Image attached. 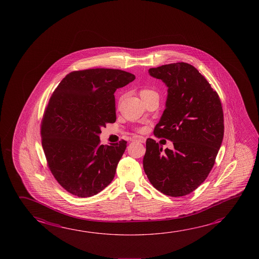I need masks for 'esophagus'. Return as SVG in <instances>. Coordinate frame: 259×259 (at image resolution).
Returning <instances> with one entry per match:
<instances>
[{"instance_id":"obj_1","label":"esophagus","mask_w":259,"mask_h":259,"mask_svg":"<svg viewBox=\"0 0 259 259\" xmlns=\"http://www.w3.org/2000/svg\"><path fill=\"white\" fill-rule=\"evenodd\" d=\"M133 141H136V142H139V143L144 144V143H145V138L143 137V136H135Z\"/></svg>"}]
</instances>
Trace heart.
Returning <instances> with one entry per match:
<instances>
[{
    "label": "heart",
    "mask_w": 259,
    "mask_h": 259,
    "mask_svg": "<svg viewBox=\"0 0 259 259\" xmlns=\"http://www.w3.org/2000/svg\"><path fill=\"white\" fill-rule=\"evenodd\" d=\"M153 91L152 90H150V89H143V90H141L140 95L141 98H143L144 96H146V95H148V94L152 93Z\"/></svg>",
    "instance_id": "heart-1"
}]
</instances>
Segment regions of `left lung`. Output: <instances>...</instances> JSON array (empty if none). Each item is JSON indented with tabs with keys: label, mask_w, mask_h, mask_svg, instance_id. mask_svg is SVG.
Here are the masks:
<instances>
[{
	"label": "left lung",
	"mask_w": 259,
	"mask_h": 259,
	"mask_svg": "<svg viewBox=\"0 0 259 259\" xmlns=\"http://www.w3.org/2000/svg\"><path fill=\"white\" fill-rule=\"evenodd\" d=\"M149 75L168 88L165 110L153 134L174 142L162 148L148 138L144 170L150 183L170 197L190 194L215 163L224 136L221 99L193 66L184 62L150 68Z\"/></svg>",
	"instance_id": "1"
}]
</instances>
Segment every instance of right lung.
I'll return each instance as SVG.
<instances>
[{"instance_id":"right-lung-1","label":"right lung","mask_w":259,"mask_h":259,"mask_svg":"<svg viewBox=\"0 0 259 259\" xmlns=\"http://www.w3.org/2000/svg\"><path fill=\"white\" fill-rule=\"evenodd\" d=\"M131 73L92 68L69 73L52 94L41 122L42 147L51 174L66 191L87 198L110 184L126 142L100 144L106 123H115V90Z\"/></svg>"}]
</instances>
